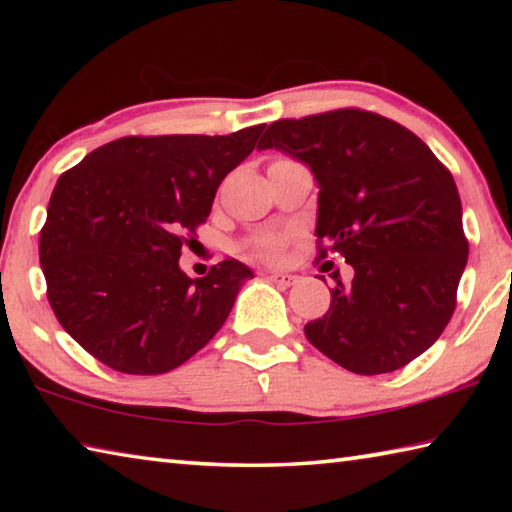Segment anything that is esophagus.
Listing matches in <instances>:
<instances>
[{"label": "esophagus", "instance_id": "esophagus-1", "mask_svg": "<svg viewBox=\"0 0 512 512\" xmlns=\"http://www.w3.org/2000/svg\"><path fill=\"white\" fill-rule=\"evenodd\" d=\"M266 277H268V280H271V282H275L277 287H291V284L298 280L296 275H289V273H277V271H271V273H268Z\"/></svg>", "mask_w": 512, "mask_h": 512}]
</instances>
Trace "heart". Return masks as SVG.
Masks as SVG:
<instances>
[{
    "instance_id": "obj_1",
    "label": "heart",
    "mask_w": 512,
    "mask_h": 512,
    "mask_svg": "<svg viewBox=\"0 0 512 512\" xmlns=\"http://www.w3.org/2000/svg\"><path fill=\"white\" fill-rule=\"evenodd\" d=\"M255 253L259 257L271 259V262H275V259H280V255H282V244L277 239H273V237L259 239L257 244H255Z\"/></svg>"
}]
</instances>
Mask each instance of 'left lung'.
Wrapping results in <instances>:
<instances>
[{
  "mask_svg": "<svg viewBox=\"0 0 512 512\" xmlns=\"http://www.w3.org/2000/svg\"><path fill=\"white\" fill-rule=\"evenodd\" d=\"M257 149L309 164L318 192V257L339 253L332 305L305 325L325 357L357 375L404 368L443 334L467 264L452 173L418 135L361 108L277 119Z\"/></svg>",
  "mask_w": 512,
  "mask_h": 512,
  "instance_id": "left-lung-1",
  "label": "left lung"
}]
</instances>
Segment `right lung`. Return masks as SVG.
<instances>
[{
	"label": "right lung",
	"mask_w": 512,
	"mask_h": 512,
	"mask_svg": "<svg viewBox=\"0 0 512 512\" xmlns=\"http://www.w3.org/2000/svg\"><path fill=\"white\" fill-rule=\"evenodd\" d=\"M262 131L128 135L58 178L40 266L58 323L94 359L126 375H160L219 332L253 271L223 259L192 280L178 259Z\"/></svg>",
	"instance_id": "right-lung-1"
}]
</instances>
